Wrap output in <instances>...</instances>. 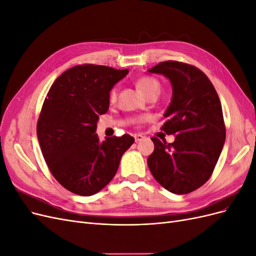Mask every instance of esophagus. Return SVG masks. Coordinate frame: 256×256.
Wrapping results in <instances>:
<instances>
[{"label":"esophagus","mask_w":256,"mask_h":256,"mask_svg":"<svg viewBox=\"0 0 256 256\" xmlns=\"http://www.w3.org/2000/svg\"><path fill=\"white\" fill-rule=\"evenodd\" d=\"M134 141L136 142H138V141H141V140H143V136L142 134H134Z\"/></svg>","instance_id":"esophagus-1"}]
</instances>
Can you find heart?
I'll return each mask as SVG.
<instances>
[{"label": "heart", "instance_id": "1", "mask_svg": "<svg viewBox=\"0 0 256 256\" xmlns=\"http://www.w3.org/2000/svg\"><path fill=\"white\" fill-rule=\"evenodd\" d=\"M136 85L138 92H140L141 94L144 95L146 98L152 97V96L157 97L160 94L161 84L156 78H154L152 76H140V78L136 80ZM118 88L116 86H113L109 92V102L111 104L116 102V100H118ZM136 122H143V118H138Z\"/></svg>", "mask_w": 256, "mask_h": 256}]
</instances>
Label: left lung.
<instances>
[{"mask_svg": "<svg viewBox=\"0 0 256 256\" xmlns=\"http://www.w3.org/2000/svg\"><path fill=\"white\" fill-rule=\"evenodd\" d=\"M148 72L172 83V102L161 130L176 136L173 143L152 136L154 150L147 164L162 187L187 194L210 178L226 142L220 99L208 76L193 65L166 60Z\"/></svg>", "mask_w": 256, "mask_h": 256, "instance_id": "8db88e82", "label": "left lung"}]
</instances>
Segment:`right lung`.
Here are the masks:
<instances>
[{
	"mask_svg": "<svg viewBox=\"0 0 256 256\" xmlns=\"http://www.w3.org/2000/svg\"><path fill=\"white\" fill-rule=\"evenodd\" d=\"M128 69L76 65L54 81L37 122V136L53 177L74 194L90 196L104 188L134 138H106L95 131L99 115L109 109V92Z\"/></svg>",
	"mask_w": 256,
	"mask_h": 256,
	"instance_id": "add662e5",
	"label": "right lung"
}]
</instances>
